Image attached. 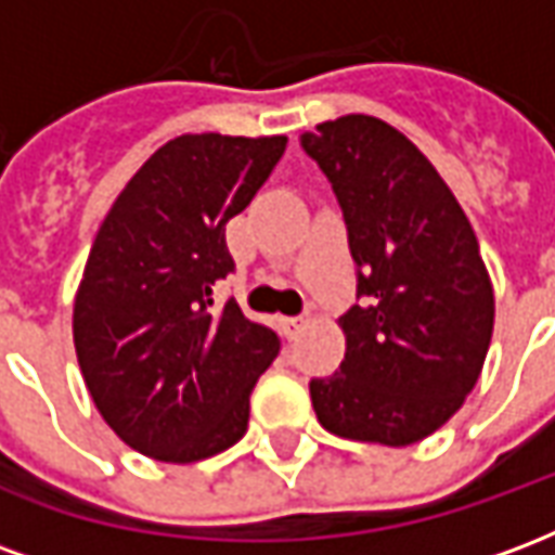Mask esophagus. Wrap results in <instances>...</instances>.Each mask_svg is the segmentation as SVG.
I'll use <instances>...</instances> for the list:
<instances>
[{"mask_svg": "<svg viewBox=\"0 0 555 555\" xmlns=\"http://www.w3.org/2000/svg\"><path fill=\"white\" fill-rule=\"evenodd\" d=\"M302 326H306V318H282V330H285V336L288 338L297 336Z\"/></svg>", "mask_w": 555, "mask_h": 555, "instance_id": "esophagus-1", "label": "esophagus"}]
</instances>
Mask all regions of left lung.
<instances>
[{"instance_id": "obj_1", "label": "left lung", "mask_w": 555, "mask_h": 555, "mask_svg": "<svg viewBox=\"0 0 555 555\" xmlns=\"http://www.w3.org/2000/svg\"><path fill=\"white\" fill-rule=\"evenodd\" d=\"M333 183L360 267V306L338 318L345 362L309 384L318 422L345 440L413 446L473 392L493 285L464 207L430 159L374 115L302 133Z\"/></svg>"}]
</instances>
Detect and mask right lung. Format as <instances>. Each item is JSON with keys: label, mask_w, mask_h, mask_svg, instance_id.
Listing matches in <instances>:
<instances>
[{"label": "right lung", "mask_w": 555, "mask_h": 555, "mask_svg": "<svg viewBox=\"0 0 555 555\" xmlns=\"http://www.w3.org/2000/svg\"><path fill=\"white\" fill-rule=\"evenodd\" d=\"M288 137L183 133L125 183L74 297V348L103 422L166 464L225 452L279 353L270 326L214 285L234 270L225 222L253 202Z\"/></svg>", "instance_id": "add662e5"}]
</instances>
